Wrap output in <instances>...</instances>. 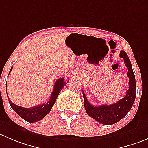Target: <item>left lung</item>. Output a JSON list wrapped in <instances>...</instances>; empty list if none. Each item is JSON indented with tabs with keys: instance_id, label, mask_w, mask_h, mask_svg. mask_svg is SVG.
<instances>
[{
	"instance_id": "8db88e82",
	"label": "left lung",
	"mask_w": 148,
	"mask_h": 148,
	"mask_svg": "<svg viewBox=\"0 0 148 148\" xmlns=\"http://www.w3.org/2000/svg\"><path fill=\"white\" fill-rule=\"evenodd\" d=\"M120 57L123 58L124 63L128 70L127 75L129 78V82H128L129 88L126 91V95L125 97L118 101L117 103H114L111 105L104 104L99 107H95L91 105L88 102L85 93L82 90L84 106L87 114L103 125H112L124 118L128 114V112L130 111L136 98V81H135L134 74L132 69V63L125 51H121Z\"/></svg>"
}]
</instances>
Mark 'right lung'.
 I'll return each instance as SVG.
<instances>
[{"label":"right lung","instance_id":"add662e5","mask_svg":"<svg viewBox=\"0 0 148 148\" xmlns=\"http://www.w3.org/2000/svg\"><path fill=\"white\" fill-rule=\"evenodd\" d=\"M12 68H11V71L12 70ZM66 85V82L64 81V79L60 78L58 79L56 82H55V85H54V89L52 91V94H51L50 99H49L47 103H43V104H39V105L35 106L31 108H25V107H20L17 106L16 104H14V103H12V101L9 99V96L7 97L9 99V102L10 103L11 107L18 114V115H20L22 118L25 120L26 121L29 123H35L37 121H40V120L43 119L45 116L47 114H49V112L52 110V106L54 105V103H55V101L57 99L58 96L63 89V87ZM5 87L7 88V83L5 84Z\"/></svg>","mask_w":148,"mask_h":148}]
</instances>
